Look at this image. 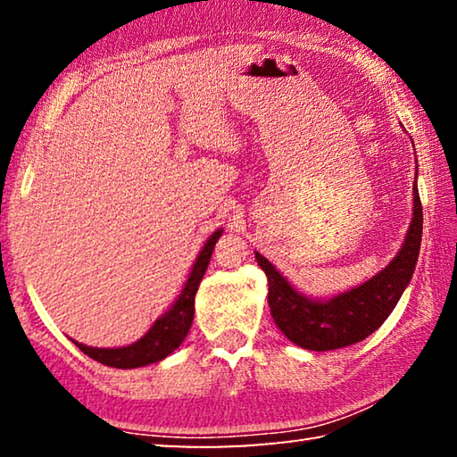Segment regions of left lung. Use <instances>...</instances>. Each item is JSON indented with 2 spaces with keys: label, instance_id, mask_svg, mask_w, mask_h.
I'll return each instance as SVG.
<instances>
[{
  "label": "left lung",
  "instance_id": "8db88e82",
  "mask_svg": "<svg viewBox=\"0 0 457 457\" xmlns=\"http://www.w3.org/2000/svg\"><path fill=\"white\" fill-rule=\"evenodd\" d=\"M421 229L423 210L415 181L413 218L397 256L373 278L332 298L306 296L276 270L272 262L253 252L268 278V304L276 327L294 345L308 351L343 349L373 335L411 282L420 258Z\"/></svg>",
  "mask_w": 457,
  "mask_h": 457
}]
</instances>
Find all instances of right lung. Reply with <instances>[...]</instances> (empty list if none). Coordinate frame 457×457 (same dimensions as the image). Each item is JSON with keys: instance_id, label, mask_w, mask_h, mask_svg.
I'll return each mask as SVG.
<instances>
[{"instance_id": "1", "label": "right lung", "mask_w": 457, "mask_h": 457, "mask_svg": "<svg viewBox=\"0 0 457 457\" xmlns=\"http://www.w3.org/2000/svg\"><path fill=\"white\" fill-rule=\"evenodd\" d=\"M221 231L223 229L213 231V234L207 237V242L201 247L195 262H193V268L187 280H185L179 296H177L171 308H169L163 316H159V319L153 322V327L146 330L137 343L129 346H117V349H98V346L82 345L79 340H72V343L79 346L84 354H88L90 359L114 369H137L153 365V362L169 357L175 349H179V345L183 343L191 328L193 314H195V294L199 288V282L201 278H204L207 266H210L213 247L221 237Z\"/></svg>"}]
</instances>
